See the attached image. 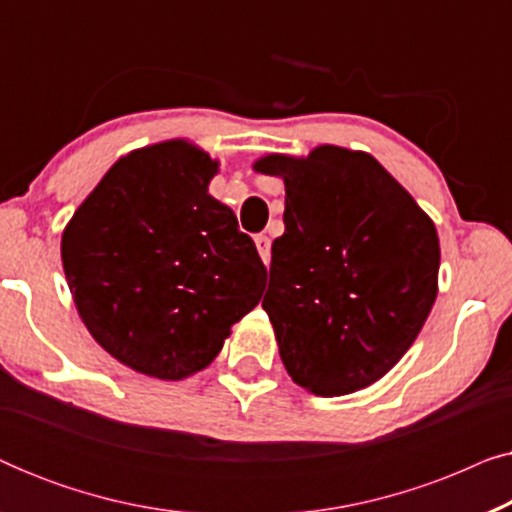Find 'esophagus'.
<instances>
[{"instance_id":"esophagus-1","label":"esophagus","mask_w":512,"mask_h":512,"mask_svg":"<svg viewBox=\"0 0 512 512\" xmlns=\"http://www.w3.org/2000/svg\"><path fill=\"white\" fill-rule=\"evenodd\" d=\"M256 249H258V254H261V258H263V263L268 265L270 263V237L268 235H256Z\"/></svg>"}]
</instances>
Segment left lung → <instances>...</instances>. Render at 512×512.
<instances>
[{
	"label": "left lung",
	"instance_id": "1",
	"mask_svg": "<svg viewBox=\"0 0 512 512\" xmlns=\"http://www.w3.org/2000/svg\"><path fill=\"white\" fill-rule=\"evenodd\" d=\"M284 181V235L263 298L291 380L317 396L366 389L403 359L438 296L431 216L366 151L268 153Z\"/></svg>",
	"mask_w": 512,
	"mask_h": 512
}]
</instances>
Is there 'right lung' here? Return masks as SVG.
<instances>
[{"label": "right lung", "mask_w": 512, "mask_h": 512, "mask_svg": "<svg viewBox=\"0 0 512 512\" xmlns=\"http://www.w3.org/2000/svg\"><path fill=\"white\" fill-rule=\"evenodd\" d=\"M219 160L188 139L118 158L60 242L97 345L156 380H186L263 296L265 265L233 209L209 195Z\"/></svg>", "instance_id": "obj_1"}]
</instances>
